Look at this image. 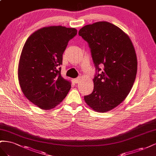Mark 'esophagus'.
Returning <instances> with one entry per match:
<instances>
[{"label": "esophagus", "mask_w": 156, "mask_h": 156, "mask_svg": "<svg viewBox=\"0 0 156 156\" xmlns=\"http://www.w3.org/2000/svg\"><path fill=\"white\" fill-rule=\"evenodd\" d=\"M80 80H81V78H80V77H78V78H77L74 79L73 81H74V82L75 83H79L80 81Z\"/></svg>", "instance_id": "34e87169"}]
</instances>
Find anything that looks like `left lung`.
Instances as JSON below:
<instances>
[{"label": "left lung", "mask_w": 156, "mask_h": 156, "mask_svg": "<svg viewBox=\"0 0 156 156\" xmlns=\"http://www.w3.org/2000/svg\"><path fill=\"white\" fill-rule=\"evenodd\" d=\"M78 34L87 42L97 72L93 80V91L84 100L97 112H108L122 103L135 82L134 46L126 33L107 21L84 26Z\"/></svg>", "instance_id": "obj_1"}]
</instances>
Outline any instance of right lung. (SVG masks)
<instances>
[{"label": "right lung", "mask_w": 156, "mask_h": 156, "mask_svg": "<svg viewBox=\"0 0 156 156\" xmlns=\"http://www.w3.org/2000/svg\"><path fill=\"white\" fill-rule=\"evenodd\" d=\"M77 34L74 28L45 27L27 38L18 65V80L24 95L43 110L55 108L68 94L70 81L61 75L63 54Z\"/></svg>", "instance_id": "right-lung-1"}]
</instances>
